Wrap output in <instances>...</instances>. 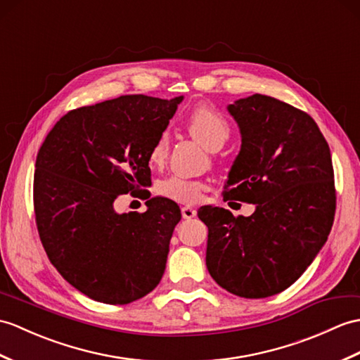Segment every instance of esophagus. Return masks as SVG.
Returning a JSON list of instances; mask_svg holds the SVG:
<instances>
[{"label":"esophagus","instance_id":"esophagus-1","mask_svg":"<svg viewBox=\"0 0 360 360\" xmlns=\"http://www.w3.org/2000/svg\"><path fill=\"white\" fill-rule=\"evenodd\" d=\"M181 213H182V218H184V219H191V218H195V216H196V210H195V208H191V207H188V205L182 207V208H181Z\"/></svg>","mask_w":360,"mask_h":360}]
</instances>
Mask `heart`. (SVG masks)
Wrapping results in <instances>:
<instances>
[{"label": "heart", "instance_id": "heart-1", "mask_svg": "<svg viewBox=\"0 0 360 360\" xmlns=\"http://www.w3.org/2000/svg\"><path fill=\"white\" fill-rule=\"evenodd\" d=\"M187 129L208 150H218L230 136V125L224 116L210 105H198L187 116ZM169 153V135L161 133L148 152V162L162 165ZM204 182L173 174L158 184V193L184 204H196L202 198Z\"/></svg>", "mask_w": 360, "mask_h": 360}]
</instances>
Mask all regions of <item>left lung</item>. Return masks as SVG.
<instances>
[{
  "mask_svg": "<svg viewBox=\"0 0 360 360\" xmlns=\"http://www.w3.org/2000/svg\"><path fill=\"white\" fill-rule=\"evenodd\" d=\"M242 144L224 200L255 204L252 216L204 205L205 264L230 293L261 299L295 283L323 247L336 212L330 147L310 115L255 94L229 105Z\"/></svg>",
  "mask_w": 360,
  "mask_h": 360,
  "instance_id": "1",
  "label": "left lung"
}]
</instances>
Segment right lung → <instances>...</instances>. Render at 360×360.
Listing matches in <instances>:
<instances>
[{
	"label": "right lung",
	"instance_id": "right-lung-1",
	"mask_svg": "<svg viewBox=\"0 0 360 360\" xmlns=\"http://www.w3.org/2000/svg\"><path fill=\"white\" fill-rule=\"evenodd\" d=\"M182 96L125 95L70 110L39 147L33 208L43 247L63 278L103 304H130L160 283L179 205L150 198L148 152ZM147 198L120 215V194Z\"/></svg>",
	"mask_w": 360,
	"mask_h": 360
}]
</instances>
